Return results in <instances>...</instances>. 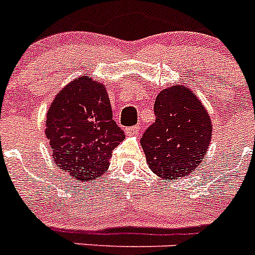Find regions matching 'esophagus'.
Wrapping results in <instances>:
<instances>
[{
	"label": "esophagus",
	"instance_id": "esophagus-1",
	"mask_svg": "<svg viewBox=\"0 0 255 255\" xmlns=\"http://www.w3.org/2000/svg\"><path fill=\"white\" fill-rule=\"evenodd\" d=\"M125 131H126V135L132 136V135L139 134V131H140V128H139V126H131V128H128Z\"/></svg>",
	"mask_w": 255,
	"mask_h": 255
}]
</instances>
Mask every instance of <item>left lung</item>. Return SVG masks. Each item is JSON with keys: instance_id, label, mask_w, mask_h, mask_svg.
Masks as SVG:
<instances>
[{"instance_id": "1", "label": "left lung", "mask_w": 255, "mask_h": 255, "mask_svg": "<svg viewBox=\"0 0 255 255\" xmlns=\"http://www.w3.org/2000/svg\"><path fill=\"white\" fill-rule=\"evenodd\" d=\"M154 114L155 123L140 140L149 168L167 181L188 176L209 148L211 116L197 94L181 84L159 92Z\"/></svg>"}]
</instances>
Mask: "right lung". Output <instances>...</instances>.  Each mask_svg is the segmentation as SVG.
Instances as JSON below:
<instances>
[{
    "label": "right lung",
    "instance_id": "right-lung-1",
    "mask_svg": "<svg viewBox=\"0 0 255 255\" xmlns=\"http://www.w3.org/2000/svg\"><path fill=\"white\" fill-rule=\"evenodd\" d=\"M52 158L70 179L93 182L105 175L125 134L112 119L106 87L79 76L56 94L47 112Z\"/></svg>",
    "mask_w": 255,
    "mask_h": 255
}]
</instances>
